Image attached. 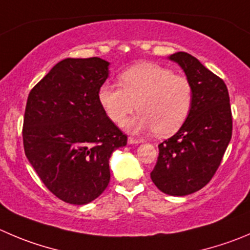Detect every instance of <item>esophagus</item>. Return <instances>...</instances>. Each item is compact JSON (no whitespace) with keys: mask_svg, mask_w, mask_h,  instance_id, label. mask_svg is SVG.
Returning <instances> with one entry per match:
<instances>
[{"mask_svg":"<svg viewBox=\"0 0 250 250\" xmlns=\"http://www.w3.org/2000/svg\"><path fill=\"white\" fill-rule=\"evenodd\" d=\"M127 142H129V145H134V144H140V142H142V140L136 139V137H129V139H127Z\"/></svg>","mask_w":250,"mask_h":250,"instance_id":"esophagus-1","label":"esophagus"}]
</instances>
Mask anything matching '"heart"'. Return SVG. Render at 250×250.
<instances>
[{
  "label": "heart",
  "instance_id": "b5f03b06",
  "mask_svg": "<svg viewBox=\"0 0 250 250\" xmlns=\"http://www.w3.org/2000/svg\"><path fill=\"white\" fill-rule=\"evenodd\" d=\"M120 85L105 82L98 89V102L108 118L121 125L135 110L139 115L126 124L132 132L159 137L174 134L187 120L192 104V88L184 76L165 66L142 62L119 76Z\"/></svg>",
  "mask_w": 250,
  "mask_h": 250
}]
</instances>
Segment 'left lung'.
Here are the masks:
<instances>
[{"mask_svg": "<svg viewBox=\"0 0 250 250\" xmlns=\"http://www.w3.org/2000/svg\"><path fill=\"white\" fill-rule=\"evenodd\" d=\"M169 59L187 75L192 104L179 131L158 145L151 179L173 196L192 194L205 187L220 167L232 137V111L225 82L188 52Z\"/></svg>", "mask_w": 250, "mask_h": 250, "instance_id": "1", "label": "left lung"}]
</instances>
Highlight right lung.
<instances>
[{
    "instance_id": "1",
    "label": "right lung",
    "mask_w": 250,
    "mask_h": 250,
    "mask_svg": "<svg viewBox=\"0 0 250 250\" xmlns=\"http://www.w3.org/2000/svg\"><path fill=\"white\" fill-rule=\"evenodd\" d=\"M108 66L99 58L65 59L28 96L25 156L45 187L73 205L91 203L105 190L109 158L127 142L98 102Z\"/></svg>"
}]
</instances>
